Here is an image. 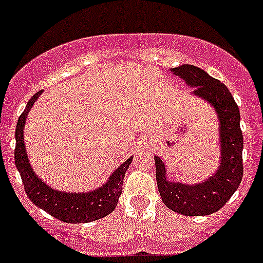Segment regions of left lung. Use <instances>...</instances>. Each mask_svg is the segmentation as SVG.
<instances>
[{
  "instance_id": "1",
  "label": "left lung",
  "mask_w": 263,
  "mask_h": 263,
  "mask_svg": "<svg viewBox=\"0 0 263 263\" xmlns=\"http://www.w3.org/2000/svg\"><path fill=\"white\" fill-rule=\"evenodd\" d=\"M187 85L194 87V95L215 108L220 121V166L211 178L196 184L170 182L164 163L155 157L157 184L162 201L174 212L184 216L212 215L221 210L240 185L243 175V137L240 127V109L225 84L204 69L191 64L171 68Z\"/></svg>"
}]
</instances>
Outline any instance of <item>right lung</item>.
<instances>
[{"mask_svg": "<svg viewBox=\"0 0 263 263\" xmlns=\"http://www.w3.org/2000/svg\"><path fill=\"white\" fill-rule=\"evenodd\" d=\"M41 93L42 90H39L29 100L26 108L18 118L17 127H15L14 160H15V167L22 178L27 197L38 208H42L52 217L58 218L60 221L68 222V224L90 222L105 217L117 206L118 197L122 192L125 173L129 168L133 157H130L124 163L120 164L118 168L108 179V182L95 191L72 194V192L57 191L51 188L32 171L26 154L25 141H23V127H25L26 117L32 104L35 103Z\"/></svg>", "mask_w": 263, "mask_h": 263, "instance_id": "obj_1", "label": "right lung"}]
</instances>
